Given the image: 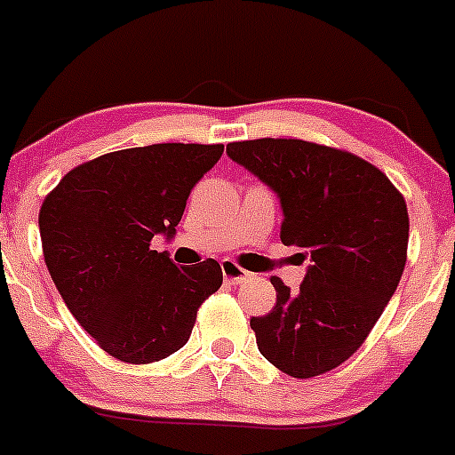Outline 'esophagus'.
I'll use <instances>...</instances> for the list:
<instances>
[{
    "instance_id": "esophagus-1",
    "label": "esophagus",
    "mask_w": 455,
    "mask_h": 455,
    "mask_svg": "<svg viewBox=\"0 0 455 455\" xmlns=\"http://www.w3.org/2000/svg\"><path fill=\"white\" fill-rule=\"evenodd\" d=\"M221 271H223V278H226L228 284H241V283H245V278L250 275L245 269H243V267H238L236 262L229 260V259L221 260Z\"/></svg>"
}]
</instances>
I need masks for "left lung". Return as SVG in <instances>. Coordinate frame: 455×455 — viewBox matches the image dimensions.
<instances>
[{
    "instance_id": "obj_1",
    "label": "left lung",
    "mask_w": 455,
    "mask_h": 455,
    "mask_svg": "<svg viewBox=\"0 0 455 455\" xmlns=\"http://www.w3.org/2000/svg\"><path fill=\"white\" fill-rule=\"evenodd\" d=\"M228 156L280 196V238L311 256L296 293L271 275L275 307L250 320L260 355L289 377L329 372L366 341L399 287L405 199L377 166L324 144L245 140Z\"/></svg>"
}]
</instances>
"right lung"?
<instances>
[{
    "label": "right lung",
    "mask_w": 455,
    "mask_h": 455,
    "mask_svg": "<svg viewBox=\"0 0 455 455\" xmlns=\"http://www.w3.org/2000/svg\"><path fill=\"white\" fill-rule=\"evenodd\" d=\"M223 144H151L72 168L39 212L44 259L72 315L105 353L153 363L177 353L223 283L212 259L177 267L153 250L171 238Z\"/></svg>",
    "instance_id": "obj_1"
}]
</instances>
